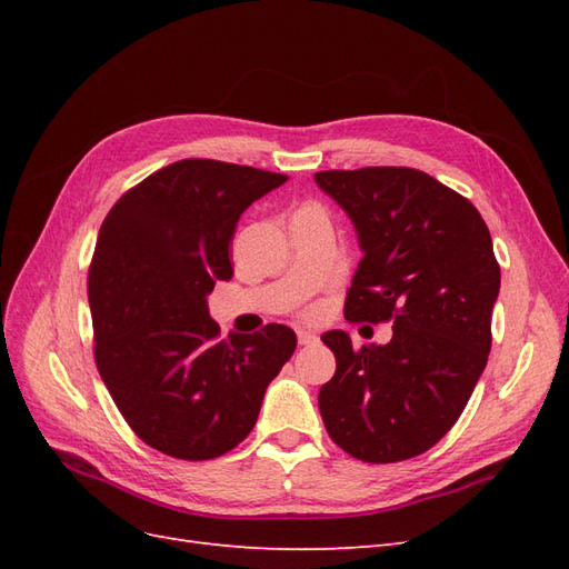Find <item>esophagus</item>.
Wrapping results in <instances>:
<instances>
[{
  "instance_id": "esophagus-1",
  "label": "esophagus",
  "mask_w": 569,
  "mask_h": 569,
  "mask_svg": "<svg viewBox=\"0 0 569 569\" xmlns=\"http://www.w3.org/2000/svg\"><path fill=\"white\" fill-rule=\"evenodd\" d=\"M297 339H299L301 347H311V343H316V341H318V337H316L313 332H306V330H299Z\"/></svg>"
}]
</instances>
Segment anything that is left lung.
<instances>
[{"mask_svg":"<svg viewBox=\"0 0 569 569\" xmlns=\"http://www.w3.org/2000/svg\"><path fill=\"white\" fill-rule=\"evenodd\" d=\"M316 182L363 251L343 316L393 322L380 347L353 349L343 330L320 337L337 358L320 416L349 456L408 460L456 425L487 368L501 289L491 234L468 199L416 168L325 170Z\"/></svg>","mask_w":569,"mask_h":569,"instance_id":"left-lung-1","label":"left lung"}]
</instances>
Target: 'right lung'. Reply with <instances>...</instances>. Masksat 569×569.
Returning <instances> with one entry per match:
<instances>
[{"instance_id": "add662e5", "label": "right lung", "mask_w": 569, "mask_h": 569, "mask_svg": "<svg viewBox=\"0 0 569 569\" xmlns=\"http://www.w3.org/2000/svg\"><path fill=\"white\" fill-rule=\"evenodd\" d=\"M287 176L209 159L170 163L116 201L88 278L94 358L120 416L151 449L211 460L244 441L297 349L287 325L218 339L209 295L232 278L249 206Z\"/></svg>"}]
</instances>
